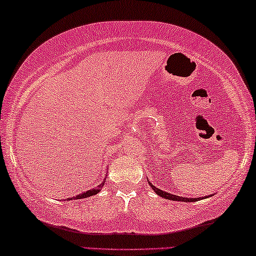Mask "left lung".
<instances>
[{
  "label": "left lung",
  "mask_w": 256,
  "mask_h": 256,
  "mask_svg": "<svg viewBox=\"0 0 256 256\" xmlns=\"http://www.w3.org/2000/svg\"><path fill=\"white\" fill-rule=\"evenodd\" d=\"M148 183L150 185V188H152L154 191L156 192V194H158L160 197H162L164 199H169V200H174V202H198V200H202V199H205V198H208L211 197V196H206V197H199V198H186V197H182V196H176V194H169V192H166L163 190H160L158 188L154 186V185L150 183L148 180Z\"/></svg>",
  "instance_id": "8db88e82"
}]
</instances>
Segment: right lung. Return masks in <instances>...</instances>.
Here are the masks:
<instances>
[{"label": "right lung", "mask_w": 256, "mask_h": 256, "mask_svg": "<svg viewBox=\"0 0 256 256\" xmlns=\"http://www.w3.org/2000/svg\"><path fill=\"white\" fill-rule=\"evenodd\" d=\"M106 176H107V174H106ZM104 182H106V177L104 178L102 183H101L96 188H90V190L86 191V192H82V194L76 196V197L68 198V200H73V199H74V200H76V199H82V198H87V197H92V196H94V194H99V192L101 191V188H102Z\"/></svg>", "instance_id": "obj_1"}]
</instances>
